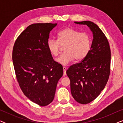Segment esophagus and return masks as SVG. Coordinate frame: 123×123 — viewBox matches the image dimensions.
Returning a JSON list of instances; mask_svg holds the SVG:
<instances>
[{
    "label": "esophagus",
    "instance_id": "34e87169",
    "mask_svg": "<svg viewBox=\"0 0 123 123\" xmlns=\"http://www.w3.org/2000/svg\"><path fill=\"white\" fill-rule=\"evenodd\" d=\"M67 70V68H65V67H63V72H64V73H63V75L64 76H65V75H66V71Z\"/></svg>",
    "mask_w": 123,
    "mask_h": 123
}]
</instances>
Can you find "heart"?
<instances>
[{"mask_svg": "<svg viewBox=\"0 0 123 123\" xmlns=\"http://www.w3.org/2000/svg\"><path fill=\"white\" fill-rule=\"evenodd\" d=\"M91 45V37L88 33H80L73 28H65L58 34L57 41L49 39L47 47L50 53L54 56L59 53L60 46H64V53L56 59L57 63L62 65H68L74 60H81L89 53Z\"/></svg>", "mask_w": 123, "mask_h": 123, "instance_id": "obj_1", "label": "heart"}]
</instances>
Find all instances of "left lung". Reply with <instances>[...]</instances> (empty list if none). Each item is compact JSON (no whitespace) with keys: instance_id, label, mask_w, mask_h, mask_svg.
I'll return each mask as SVG.
<instances>
[{"instance_id":"1","label":"left lung","mask_w":123,"mask_h":123,"mask_svg":"<svg viewBox=\"0 0 123 123\" xmlns=\"http://www.w3.org/2000/svg\"><path fill=\"white\" fill-rule=\"evenodd\" d=\"M74 23L87 25L93 35L86 58L70 66L66 72L72 96L78 103L87 104L95 100L106 85L110 72V48L105 35L95 23L86 21Z\"/></svg>"}]
</instances>
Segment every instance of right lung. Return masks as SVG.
Instances as JSON below:
<instances>
[{
  "mask_svg": "<svg viewBox=\"0 0 123 123\" xmlns=\"http://www.w3.org/2000/svg\"><path fill=\"white\" fill-rule=\"evenodd\" d=\"M57 23H34L22 32L14 45L12 60L22 91L31 101L45 106L54 98L63 67L47 47L50 32Z\"/></svg>",
  "mask_w": 123,
  "mask_h": 123,
  "instance_id": "obj_1",
  "label": "right lung"
}]
</instances>
